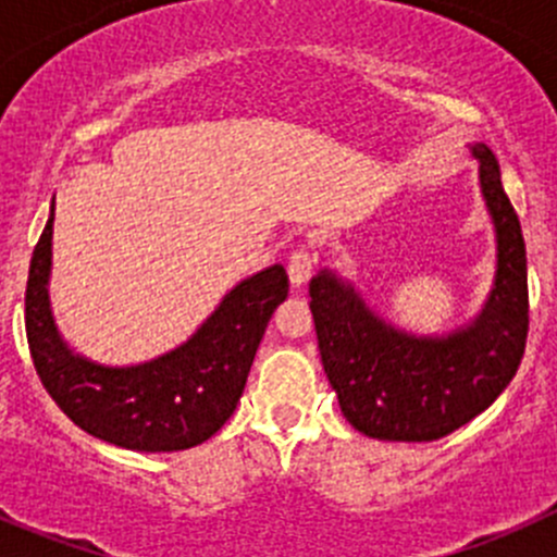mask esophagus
<instances>
[{"label": "esophagus", "instance_id": "1", "mask_svg": "<svg viewBox=\"0 0 557 557\" xmlns=\"http://www.w3.org/2000/svg\"><path fill=\"white\" fill-rule=\"evenodd\" d=\"M314 261H318V256L312 252V247H307V245L296 247V250L290 252V258H288L290 285H296V288H299V285H305L307 280H310Z\"/></svg>", "mask_w": 557, "mask_h": 557}]
</instances>
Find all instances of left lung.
Listing matches in <instances>:
<instances>
[{"label": "left lung", "instance_id": "8db88e82", "mask_svg": "<svg viewBox=\"0 0 557 557\" xmlns=\"http://www.w3.org/2000/svg\"><path fill=\"white\" fill-rule=\"evenodd\" d=\"M480 188L496 226V283L482 312L445 336L393 329L350 283L323 269L310 310L325 377L342 414L372 440L434 442L485 412L518 372L528 336V269L518 212L498 161L474 145Z\"/></svg>", "mask_w": 557, "mask_h": 557}]
</instances>
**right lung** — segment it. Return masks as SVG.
<instances>
[{
  "label": "right lung",
  "mask_w": 557,
  "mask_h": 557,
  "mask_svg": "<svg viewBox=\"0 0 557 557\" xmlns=\"http://www.w3.org/2000/svg\"><path fill=\"white\" fill-rule=\"evenodd\" d=\"M53 210L32 252L26 339L61 412L123 450L174 453L210 440L237 409L269 318L288 296L280 263L243 280L185 345L137 367H102L61 339L48 299Z\"/></svg>",
  "instance_id": "1"
}]
</instances>
